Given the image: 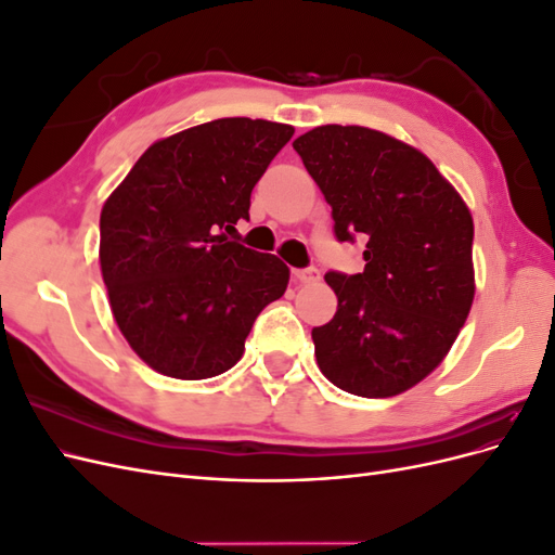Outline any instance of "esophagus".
<instances>
[{
    "label": "esophagus",
    "instance_id": "1",
    "mask_svg": "<svg viewBox=\"0 0 555 555\" xmlns=\"http://www.w3.org/2000/svg\"><path fill=\"white\" fill-rule=\"evenodd\" d=\"M294 278L298 280V282H317L319 280V271L317 268H312V266H308V268H296L294 271Z\"/></svg>",
    "mask_w": 555,
    "mask_h": 555
}]
</instances>
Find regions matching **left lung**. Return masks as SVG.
<instances>
[{
	"instance_id": "8db88e82",
	"label": "left lung",
	"mask_w": 555,
	"mask_h": 555,
	"mask_svg": "<svg viewBox=\"0 0 555 555\" xmlns=\"http://www.w3.org/2000/svg\"><path fill=\"white\" fill-rule=\"evenodd\" d=\"M340 243H365L363 273H326L338 312L312 328L319 371L338 389L389 398L442 363L475 298V224L416 147L357 125L294 141Z\"/></svg>"
}]
</instances>
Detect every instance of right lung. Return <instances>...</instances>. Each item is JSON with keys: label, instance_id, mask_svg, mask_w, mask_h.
<instances>
[{"label": "right lung", "instance_id": "1", "mask_svg": "<svg viewBox=\"0 0 555 555\" xmlns=\"http://www.w3.org/2000/svg\"><path fill=\"white\" fill-rule=\"evenodd\" d=\"M292 125L222 117L150 145L106 198L99 263L129 347L176 379L227 373L289 268L229 241Z\"/></svg>", "mask_w": 555, "mask_h": 555}]
</instances>
